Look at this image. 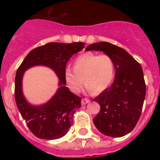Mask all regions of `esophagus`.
I'll use <instances>...</instances> for the list:
<instances>
[{
  "label": "esophagus",
  "mask_w": 160,
  "mask_h": 160,
  "mask_svg": "<svg viewBox=\"0 0 160 160\" xmlns=\"http://www.w3.org/2000/svg\"><path fill=\"white\" fill-rule=\"evenodd\" d=\"M89 102H90V100H89V99H86V98H84V99H82V100H81V104H82L83 105H86V104Z\"/></svg>",
  "instance_id": "esophagus-1"
}]
</instances>
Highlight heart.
Masks as SVG:
<instances>
[{
	"instance_id": "obj_1",
	"label": "heart",
	"mask_w": 160,
	"mask_h": 160,
	"mask_svg": "<svg viewBox=\"0 0 160 160\" xmlns=\"http://www.w3.org/2000/svg\"><path fill=\"white\" fill-rule=\"evenodd\" d=\"M114 75L113 59L109 55L91 52L77 56L73 63V69L68 67L65 70V82L74 92L80 91L84 81L93 92L103 91L111 84Z\"/></svg>"
}]
</instances>
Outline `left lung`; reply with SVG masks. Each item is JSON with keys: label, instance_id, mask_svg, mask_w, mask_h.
<instances>
[{"label": "left lung", "instance_id": "left-lung-1", "mask_svg": "<svg viewBox=\"0 0 160 160\" xmlns=\"http://www.w3.org/2000/svg\"><path fill=\"white\" fill-rule=\"evenodd\" d=\"M86 51H100L114 63V80L109 88L94 99L100 111L93 119L98 130L110 137L131 132L141 114L146 88L140 64L125 50L109 42L90 45Z\"/></svg>", "mask_w": 160, "mask_h": 160}]
</instances>
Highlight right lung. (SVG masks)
<instances>
[{"instance_id": "add662e5", "label": "right lung", "mask_w": 160, "mask_h": 160, "mask_svg": "<svg viewBox=\"0 0 160 160\" xmlns=\"http://www.w3.org/2000/svg\"><path fill=\"white\" fill-rule=\"evenodd\" d=\"M85 47L83 42L70 44L51 42L34 49L26 55L16 70L15 100L21 116L36 137L43 139H57L67 134L73 123L75 109L81 106V98L65 86V70L67 61L74 54ZM36 65L52 68L59 78L58 91L48 102L32 106L26 101L22 92L23 72Z\"/></svg>"}]
</instances>
